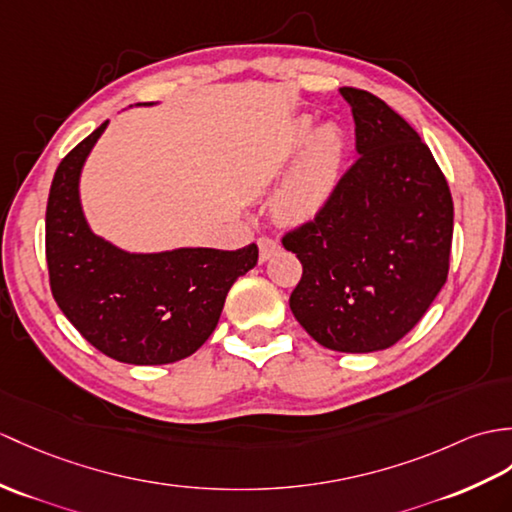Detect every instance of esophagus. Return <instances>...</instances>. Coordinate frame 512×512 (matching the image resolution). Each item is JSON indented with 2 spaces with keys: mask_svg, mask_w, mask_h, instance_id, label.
<instances>
[{
  "mask_svg": "<svg viewBox=\"0 0 512 512\" xmlns=\"http://www.w3.org/2000/svg\"><path fill=\"white\" fill-rule=\"evenodd\" d=\"M257 244H259V261H268V259H270V255L275 253L277 248H279L277 240H272V237H268V235L259 237Z\"/></svg>",
  "mask_w": 512,
  "mask_h": 512,
  "instance_id": "esophagus-1",
  "label": "esophagus"
}]
</instances>
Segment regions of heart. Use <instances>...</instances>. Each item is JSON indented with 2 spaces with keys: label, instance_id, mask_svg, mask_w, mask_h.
<instances>
[{
  "label": "heart",
  "instance_id": "1",
  "mask_svg": "<svg viewBox=\"0 0 512 512\" xmlns=\"http://www.w3.org/2000/svg\"><path fill=\"white\" fill-rule=\"evenodd\" d=\"M301 150L299 163L275 198L283 220H310L327 207L340 181L347 144L336 124L314 128L312 117H301L292 133V152Z\"/></svg>",
  "mask_w": 512,
  "mask_h": 512
}]
</instances>
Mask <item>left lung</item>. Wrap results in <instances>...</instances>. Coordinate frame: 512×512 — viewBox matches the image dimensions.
Listing matches in <instances>:
<instances>
[{
    "label": "left lung",
    "instance_id": "obj_1",
    "mask_svg": "<svg viewBox=\"0 0 512 512\" xmlns=\"http://www.w3.org/2000/svg\"><path fill=\"white\" fill-rule=\"evenodd\" d=\"M360 157L327 207L285 231L301 281L290 310L318 344L382 351L419 323L447 281L454 200L417 130L364 89L342 87Z\"/></svg>",
    "mask_w": 512,
    "mask_h": 512
}]
</instances>
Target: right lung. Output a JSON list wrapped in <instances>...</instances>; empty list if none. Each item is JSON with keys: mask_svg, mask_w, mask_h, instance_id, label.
<instances>
[{"mask_svg": "<svg viewBox=\"0 0 512 512\" xmlns=\"http://www.w3.org/2000/svg\"><path fill=\"white\" fill-rule=\"evenodd\" d=\"M104 128L106 122L56 168L45 211L50 288L69 323L104 355L139 366L172 364L213 334L231 285L257 264V244L133 255L93 235L78 178Z\"/></svg>", "mask_w": 512, "mask_h": 512, "instance_id": "add662e5", "label": "right lung"}]
</instances>
